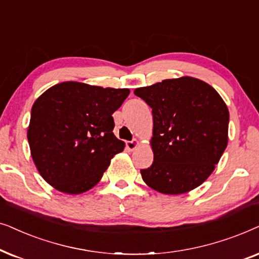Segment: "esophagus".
I'll return each mask as SVG.
<instances>
[{"instance_id": "34e87169", "label": "esophagus", "mask_w": 259, "mask_h": 259, "mask_svg": "<svg viewBox=\"0 0 259 259\" xmlns=\"http://www.w3.org/2000/svg\"><path fill=\"white\" fill-rule=\"evenodd\" d=\"M137 144H139V141L137 140H133V141H127V142L125 143V146L127 148V150L133 151L134 149H136Z\"/></svg>"}]
</instances>
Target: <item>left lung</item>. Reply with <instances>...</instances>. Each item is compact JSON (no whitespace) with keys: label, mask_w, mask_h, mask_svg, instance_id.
Segmentation results:
<instances>
[{"label":"left lung","mask_w":259,"mask_h":259,"mask_svg":"<svg viewBox=\"0 0 259 259\" xmlns=\"http://www.w3.org/2000/svg\"><path fill=\"white\" fill-rule=\"evenodd\" d=\"M153 112L154 162L142 179L163 194H184L214 170L226 149L229 109L207 82L192 77L165 79L134 91Z\"/></svg>","instance_id":"left-lung-1"}]
</instances>
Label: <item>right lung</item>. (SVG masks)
I'll use <instances>...</instances> for the list:
<instances>
[{"instance_id":"add662e5","label":"right lung","mask_w":259,"mask_h":259,"mask_svg":"<svg viewBox=\"0 0 259 259\" xmlns=\"http://www.w3.org/2000/svg\"><path fill=\"white\" fill-rule=\"evenodd\" d=\"M129 94L127 89L65 81L36 99L27 139L48 184L67 194H80L98 184L111 158L124 149L112 133V113Z\"/></svg>"}]
</instances>
